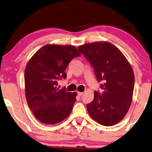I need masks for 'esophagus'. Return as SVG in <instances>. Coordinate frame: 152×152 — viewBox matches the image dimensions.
I'll list each match as a JSON object with an SVG mask.
<instances>
[{
    "label": "esophagus",
    "instance_id": "obj_1",
    "mask_svg": "<svg viewBox=\"0 0 152 152\" xmlns=\"http://www.w3.org/2000/svg\"><path fill=\"white\" fill-rule=\"evenodd\" d=\"M83 94H84V92H78V95L79 96H82V95H83Z\"/></svg>",
    "mask_w": 152,
    "mask_h": 152
}]
</instances>
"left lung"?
<instances>
[{
	"label": "left lung",
	"mask_w": 152,
	"mask_h": 152,
	"mask_svg": "<svg viewBox=\"0 0 152 152\" xmlns=\"http://www.w3.org/2000/svg\"><path fill=\"white\" fill-rule=\"evenodd\" d=\"M94 69L102 94L94 92V98L87 104L88 114L96 122L111 126L122 120L130 107L134 88V74L123 53L109 42L100 41L80 46Z\"/></svg>",
	"instance_id": "left-lung-1"
}]
</instances>
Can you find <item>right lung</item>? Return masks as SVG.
<instances>
[{
	"instance_id": "1",
	"label": "right lung",
	"mask_w": 152,
	"mask_h": 152,
	"mask_svg": "<svg viewBox=\"0 0 152 152\" xmlns=\"http://www.w3.org/2000/svg\"><path fill=\"white\" fill-rule=\"evenodd\" d=\"M80 56L72 45H46L31 57L24 71V91L30 109L38 120L48 125L66 119L76 100V92L57 88L58 79L66 78L72 59Z\"/></svg>"
}]
</instances>
